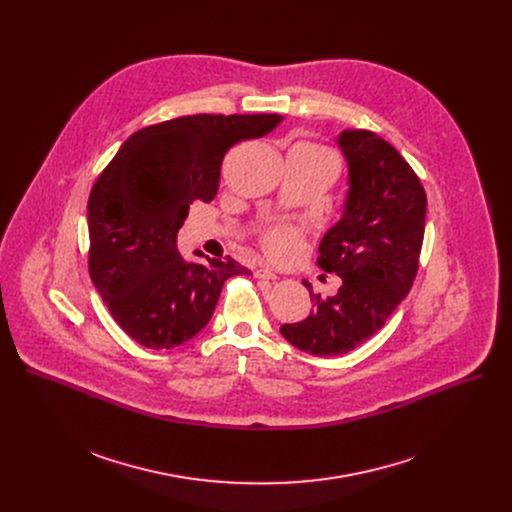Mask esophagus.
Listing matches in <instances>:
<instances>
[{
  "label": "esophagus",
  "instance_id": "34e87169",
  "mask_svg": "<svg viewBox=\"0 0 512 512\" xmlns=\"http://www.w3.org/2000/svg\"><path fill=\"white\" fill-rule=\"evenodd\" d=\"M255 277H259V279H271V281L279 279V275H277V273H273V271H271V269H267V267L257 269V271H255Z\"/></svg>",
  "mask_w": 512,
  "mask_h": 512
}]
</instances>
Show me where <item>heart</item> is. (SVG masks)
I'll use <instances>...</instances> for the list:
<instances>
[{
	"label": "heart",
	"instance_id": "heart-1",
	"mask_svg": "<svg viewBox=\"0 0 512 512\" xmlns=\"http://www.w3.org/2000/svg\"><path fill=\"white\" fill-rule=\"evenodd\" d=\"M304 148H308L316 154H324L320 148H314V145H304ZM324 156H328V154H324ZM263 245L271 259L289 261L291 257L298 255V251L302 247V239L294 227H275L263 237Z\"/></svg>",
	"mask_w": 512,
	"mask_h": 512
}]
</instances>
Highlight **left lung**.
I'll list each match as a JSON object with an SVG mask.
<instances>
[{"label": "left lung", "instance_id": "left-lung-1", "mask_svg": "<svg viewBox=\"0 0 512 512\" xmlns=\"http://www.w3.org/2000/svg\"><path fill=\"white\" fill-rule=\"evenodd\" d=\"M338 148L348 166L340 221L320 241L318 265L336 273V296L310 289L306 320L281 336L314 356H340L377 334L403 302L417 273L425 233V190L391 143L373 131L344 129Z\"/></svg>", "mask_w": 512, "mask_h": 512}]
</instances>
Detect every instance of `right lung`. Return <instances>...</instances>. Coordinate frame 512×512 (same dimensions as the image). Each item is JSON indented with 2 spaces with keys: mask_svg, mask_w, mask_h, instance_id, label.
<instances>
[{
  "mask_svg": "<svg viewBox=\"0 0 512 512\" xmlns=\"http://www.w3.org/2000/svg\"><path fill=\"white\" fill-rule=\"evenodd\" d=\"M281 115H190L135 131L97 178L87 206L89 271L115 322L141 346L194 338L221 289L249 269L227 257L186 261L178 231L192 202H210L235 143L271 133Z\"/></svg>",
  "mask_w": 512,
  "mask_h": 512,
  "instance_id": "1",
  "label": "right lung"
}]
</instances>
